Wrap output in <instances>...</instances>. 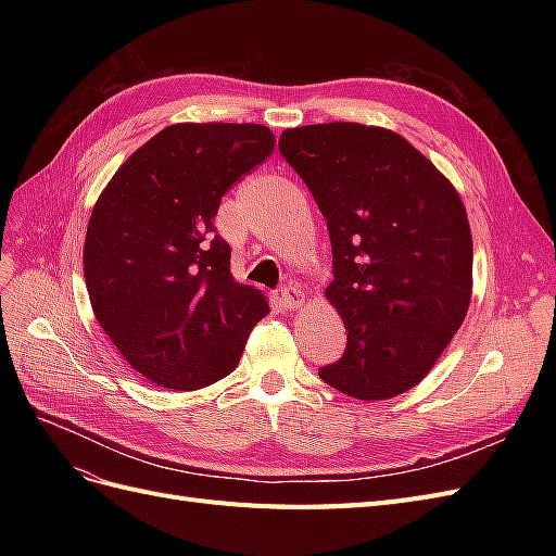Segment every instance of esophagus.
Returning a JSON list of instances; mask_svg holds the SVG:
<instances>
[{
    "instance_id": "34e87169",
    "label": "esophagus",
    "mask_w": 556,
    "mask_h": 556,
    "mask_svg": "<svg viewBox=\"0 0 556 556\" xmlns=\"http://www.w3.org/2000/svg\"><path fill=\"white\" fill-rule=\"evenodd\" d=\"M280 304L285 311H294L306 304V294L301 292L294 285H288V288L280 290Z\"/></svg>"
}]
</instances>
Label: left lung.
<instances>
[{
	"label": "left lung",
	"mask_w": 556,
	"mask_h": 556,
	"mask_svg": "<svg viewBox=\"0 0 556 556\" xmlns=\"http://www.w3.org/2000/svg\"><path fill=\"white\" fill-rule=\"evenodd\" d=\"M278 150L331 239L327 299L348 343L319 378L362 401L403 394L431 371L468 311L473 241L457 190L382 127L306 125L282 131Z\"/></svg>",
	"instance_id": "left-lung-1"
}]
</instances>
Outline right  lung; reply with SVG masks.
<instances>
[{
    "label": "right lung",
    "instance_id": "add662e5",
    "mask_svg": "<svg viewBox=\"0 0 556 556\" xmlns=\"http://www.w3.org/2000/svg\"><path fill=\"white\" fill-rule=\"evenodd\" d=\"M264 125L182 123L155 134L90 215L83 271L97 323L141 376L192 392L237 368L266 299L229 274L223 194L274 153Z\"/></svg>",
    "mask_w": 556,
    "mask_h": 556
}]
</instances>
